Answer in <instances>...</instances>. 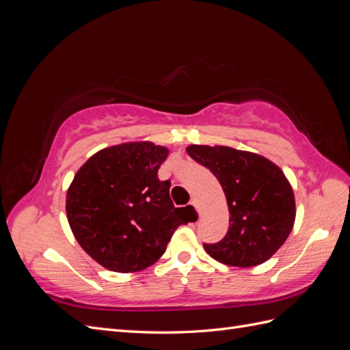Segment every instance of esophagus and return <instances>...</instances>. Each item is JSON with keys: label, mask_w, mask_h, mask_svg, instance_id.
Instances as JSON below:
<instances>
[{"label": "esophagus", "mask_w": 350, "mask_h": 350, "mask_svg": "<svg viewBox=\"0 0 350 350\" xmlns=\"http://www.w3.org/2000/svg\"><path fill=\"white\" fill-rule=\"evenodd\" d=\"M191 206H194L198 210V213H200V206H198V201L196 198H191Z\"/></svg>", "instance_id": "34e87169"}]
</instances>
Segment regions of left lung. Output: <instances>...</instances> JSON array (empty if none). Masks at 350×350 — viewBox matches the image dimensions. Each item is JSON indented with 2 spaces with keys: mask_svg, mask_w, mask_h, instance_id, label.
Instances as JSON below:
<instances>
[{
  "mask_svg": "<svg viewBox=\"0 0 350 350\" xmlns=\"http://www.w3.org/2000/svg\"><path fill=\"white\" fill-rule=\"evenodd\" d=\"M196 162L220 183L229 210V228L217 243H204L210 257L234 267L266 262L292 232L293 188L282 169L261 154L228 146L187 147Z\"/></svg>",
  "mask_w": 350,
  "mask_h": 350,
  "instance_id": "1",
  "label": "left lung"
}]
</instances>
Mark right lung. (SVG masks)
I'll return each instance as SVG.
<instances>
[{
    "label": "right lung",
    "mask_w": 350,
    "mask_h": 350,
    "mask_svg": "<svg viewBox=\"0 0 350 350\" xmlns=\"http://www.w3.org/2000/svg\"><path fill=\"white\" fill-rule=\"evenodd\" d=\"M169 149L126 142L90 156L74 175L66 211L74 238L102 267L134 273L166 251L178 226L187 225L157 171Z\"/></svg>",
    "instance_id": "1"
}]
</instances>
